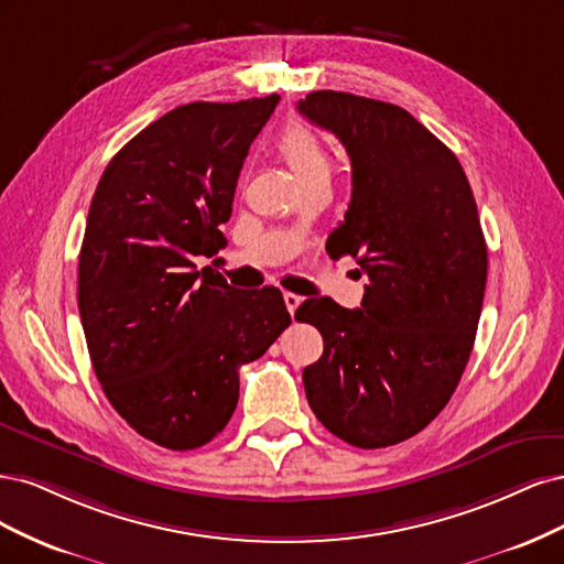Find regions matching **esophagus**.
<instances>
[{
	"label": "esophagus",
	"instance_id": "34e87169",
	"mask_svg": "<svg viewBox=\"0 0 564 564\" xmlns=\"http://www.w3.org/2000/svg\"><path fill=\"white\" fill-rule=\"evenodd\" d=\"M283 302H285V306H288V312L295 314L297 306L302 304V297L295 295V293H283Z\"/></svg>",
	"mask_w": 564,
	"mask_h": 564
}]
</instances>
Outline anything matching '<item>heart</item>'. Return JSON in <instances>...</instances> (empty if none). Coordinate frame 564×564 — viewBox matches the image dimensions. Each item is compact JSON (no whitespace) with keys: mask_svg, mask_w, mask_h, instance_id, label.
<instances>
[{"mask_svg":"<svg viewBox=\"0 0 564 564\" xmlns=\"http://www.w3.org/2000/svg\"><path fill=\"white\" fill-rule=\"evenodd\" d=\"M276 150L285 159L290 171L295 173V177L306 180L318 173H328L330 163L328 154H325L323 144L314 131H308L306 126L300 123H290L279 133L276 138Z\"/></svg>","mask_w":564,"mask_h":564,"instance_id":"b5f03b06","label":"heart"}]
</instances>
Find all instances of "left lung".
Instances as JSON below:
<instances>
[{"label": "left lung", "mask_w": 564, "mask_h": 564, "mask_svg": "<svg viewBox=\"0 0 564 564\" xmlns=\"http://www.w3.org/2000/svg\"><path fill=\"white\" fill-rule=\"evenodd\" d=\"M297 110L347 148L351 204L325 250L368 276L360 308H297L323 337L306 401L344 443L395 445L438 416L474 349L487 283L476 198L459 159L403 107L314 90Z\"/></svg>", "instance_id": "1"}]
</instances>
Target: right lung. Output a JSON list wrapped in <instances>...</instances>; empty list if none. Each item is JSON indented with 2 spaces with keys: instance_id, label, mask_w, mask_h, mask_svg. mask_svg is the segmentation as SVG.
<instances>
[{
  "instance_id": "add662e5",
  "label": "right lung",
  "mask_w": 564,
  "mask_h": 564,
  "mask_svg": "<svg viewBox=\"0 0 564 564\" xmlns=\"http://www.w3.org/2000/svg\"><path fill=\"white\" fill-rule=\"evenodd\" d=\"M279 96L189 102L107 163L79 252V316L112 408L169 449L220 433L239 403V368L290 325L281 290L239 295L210 267L250 142Z\"/></svg>"
}]
</instances>
